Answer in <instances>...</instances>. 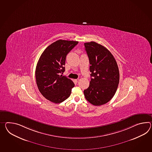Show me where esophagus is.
Segmentation results:
<instances>
[{"label":"esophagus","instance_id":"1","mask_svg":"<svg viewBox=\"0 0 152 152\" xmlns=\"http://www.w3.org/2000/svg\"><path fill=\"white\" fill-rule=\"evenodd\" d=\"M79 81H80V79H79V78H77V79H76V80H75V81L76 82H78Z\"/></svg>","mask_w":152,"mask_h":152}]
</instances>
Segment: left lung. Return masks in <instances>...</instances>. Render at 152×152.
<instances>
[{
  "mask_svg": "<svg viewBox=\"0 0 152 152\" xmlns=\"http://www.w3.org/2000/svg\"><path fill=\"white\" fill-rule=\"evenodd\" d=\"M89 58L91 80L84 90L86 99L95 106L107 103L114 96L119 83L117 63L110 52L95 42L84 43Z\"/></svg>",
  "mask_w": 152,
  "mask_h": 152,
  "instance_id": "1",
  "label": "left lung"
}]
</instances>
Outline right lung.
<instances>
[{"instance_id":"obj_1","label":"right lung","mask_w":152,"mask_h":152,"mask_svg":"<svg viewBox=\"0 0 152 152\" xmlns=\"http://www.w3.org/2000/svg\"><path fill=\"white\" fill-rule=\"evenodd\" d=\"M78 42L59 39L42 53L37 64L35 75L37 87L43 96L54 103H60L70 96L75 86L70 79L62 75L65 71L67 54Z\"/></svg>"}]
</instances>
